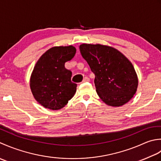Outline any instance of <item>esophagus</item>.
Returning a JSON list of instances; mask_svg holds the SVG:
<instances>
[{
	"label": "esophagus",
	"instance_id": "esophagus-1",
	"mask_svg": "<svg viewBox=\"0 0 161 161\" xmlns=\"http://www.w3.org/2000/svg\"><path fill=\"white\" fill-rule=\"evenodd\" d=\"M89 81H90V78L88 77H85L83 80V83H85V82H89Z\"/></svg>",
	"mask_w": 161,
	"mask_h": 161
}]
</instances>
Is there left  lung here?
<instances>
[{
  "mask_svg": "<svg viewBox=\"0 0 161 161\" xmlns=\"http://www.w3.org/2000/svg\"><path fill=\"white\" fill-rule=\"evenodd\" d=\"M79 48L95 75L94 85L101 99L113 107L129 102L136 92L138 79L128 58L105 45L83 44Z\"/></svg>",
  "mask_w": 161,
  "mask_h": 161,
  "instance_id": "8db88e82",
  "label": "left lung"
}]
</instances>
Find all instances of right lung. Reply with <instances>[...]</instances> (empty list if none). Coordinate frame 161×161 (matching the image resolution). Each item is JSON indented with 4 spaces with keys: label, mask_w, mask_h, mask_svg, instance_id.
I'll list each match as a JSON object with an SVG mask.
<instances>
[{
    "label": "right lung",
    "mask_w": 161,
    "mask_h": 161,
    "mask_svg": "<svg viewBox=\"0 0 161 161\" xmlns=\"http://www.w3.org/2000/svg\"><path fill=\"white\" fill-rule=\"evenodd\" d=\"M76 52L73 46L55 47L46 51L36 63L30 86L36 101L44 108L61 109L76 93L77 85L72 83L71 71L64 67Z\"/></svg>",
    "instance_id": "1"
}]
</instances>
